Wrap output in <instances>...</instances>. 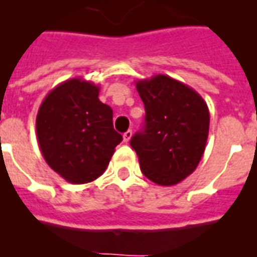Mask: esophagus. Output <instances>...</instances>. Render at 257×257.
Masks as SVG:
<instances>
[{
  "label": "esophagus",
  "instance_id": "34e87169",
  "mask_svg": "<svg viewBox=\"0 0 257 257\" xmlns=\"http://www.w3.org/2000/svg\"><path fill=\"white\" fill-rule=\"evenodd\" d=\"M131 137H133V131H131V130L126 131V133L123 134V142H126V143L128 142V141L131 139Z\"/></svg>",
  "mask_w": 257,
  "mask_h": 257
}]
</instances>
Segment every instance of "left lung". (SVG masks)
<instances>
[{
  "instance_id": "8db88e82",
  "label": "left lung",
  "mask_w": 257,
  "mask_h": 257,
  "mask_svg": "<svg viewBox=\"0 0 257 257\" xmlns=\"http://www.w3.org/2000/svg\"><path fill=\"white\" fill-rule=\"evenodd\" d=\"M145 104V130L131 138L141 170L161 186L192 174L204 156L209 108L192 87L166 75L135 81Z\"/></svg>"
}]
</instances>
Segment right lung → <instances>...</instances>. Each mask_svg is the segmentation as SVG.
<instances>
[{"instance_id": "right-lung-1", "label": "right lung", "mask_w": 257, "mask_h": 257, "mask_svg": "<svg viewBox=\"0 0 257 257\" xmlns=\"http://www.w3.org/2000/svg\"><path fill=\"white\" fill-rule=\"evenodd\" d=\"M100 87L81 77L56 85L36 116L40 150L49 168L71 184H87L107 169L122 135L112 110L99 100Z\"/></svg>"}]
</instances>
